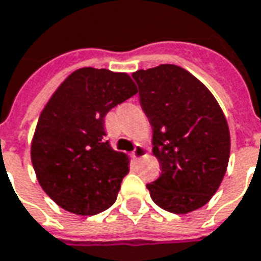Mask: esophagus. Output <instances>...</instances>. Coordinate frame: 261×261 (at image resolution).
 <instances>
[{
    "label": "esophagus",
    "mask_w": 261,
    "mask_h": 261,
    "mask_svg": "<svg viewBox=\"0 0 261 261\" xmlns=\"http://www.w3.org/2000/svg\"><path fill=\"white\" fill-rule=\"evenodd\" d=\"M145 153H146V152H145V148L142 146L141 143H138V145L135 146L134 152L130 153V158H132V159H141V158L145 156Z\"/></svg>",
    "instance_id": "1"
}]
</instances>
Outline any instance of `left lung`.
Listing matches in <instances>:
<instances>
[{"label":"left lung","mask_w":261,"mask_h":261,"mask_svg":"<svg viewBox=\"0 0 261 261\" xmlns=\"http://www.w3.org/2000/svg\"><path fill=\"white\" fill-rule=\"evenodd\" d=\"M143 112L152 126V153L161 176L146 185L159 207L176 215L200 209L217 192L227 170L230 132L216 98L177 65L139 69Z\"/></svg>","instance_id":"1"}]
</instances>
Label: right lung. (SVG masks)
Instances as JSON below:
<instances>
[{"label": "right lung", "mask_w": 261, "mask_h": 261, "mask_svg": "<svg viewBox=\"0 0 261 261\" xmlns=\"http://www.w3.org/2000/svg\"><path fill=\"white\" fill-rule=\"evenodd\" d=\"M136 92L126 72L85 66L52 93L32 136L31 162L41 188L59 207L92 216L115 203L129 158L105 141L103 118Z\"/></svg>", "instance_id": "1"}]
</instances>
